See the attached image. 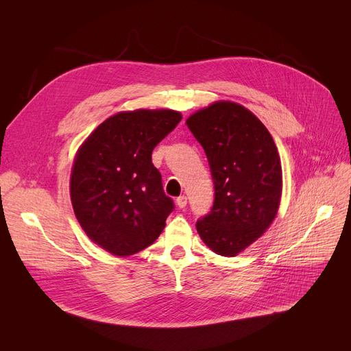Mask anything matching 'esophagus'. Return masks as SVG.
<instances>
[{"instance_id":"34e87169","label":"esophagus","mask_w":351,"mask_h":351,"mask_svg":"<svg viewBox=\"0 0 351 351\" xmlns=\"http://www.w3.org/2000/svg\"><path fill=\"white\" fill-rule=\"evenodd\" d=\"M176 204H178L179 208H184L186 204H187V197H186V196H179V197L176 199Z\"/></svg>"}]
</instances>
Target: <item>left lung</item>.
<instances>
[{"mask_svg":"<svg viewBox=\"0 0 351 351\" xmlns=\"http://www.w3.org/2000/svg\"><path fill=\"white\" fill-rule=\"evenodd\" d=\"M186 124L202 144L213 176L214 204L197 219L203 242L237 256L270 227L282 189L277 147L265 124L234 102H214Z\"/></svg>","mask_w":351,"mask_h":351,"instance_id":"left-lung-1","label":"left lung"}]
</instances>
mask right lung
I'll use <instances>...</instances> for the list:
<instances>
[{"instance_id":"add662e5","label":"right lung","mask_w":351,"mask_h":351,"mask_svg":"<svg viewBox=\"0 0 351 351\" xmlns=\"http://www.w3.org/2000/svg\"><path fill=\"white\" fill-rule=\"evenodd\" d=\"M180 120L169 109L120 112L77 152L70 180L75 217L95 243L116 256L152 245L175 208L151 154Z\"/></svg>"}]
</instances>
